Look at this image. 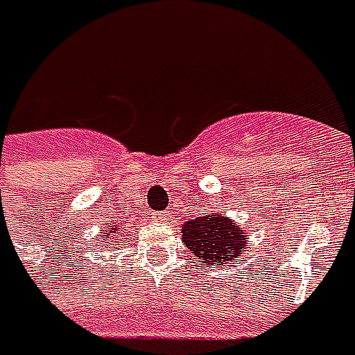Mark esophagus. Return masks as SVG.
I'll return each mask as SVG.
<instances>
[{"mask_svg":"<svg viewBox=\"0 0 355 355\" xmlns=\"http://www.w3.org/2000/svg\"><path fill=\"white\" fill-rule=\"evenodd\" d=\"M154 219H156V221H166V219H168V211L166 213H154Z\"/></svg>","mask_w":355,"mask_h":355,"instance_id":"1","label":"esophagus"}]
</instances>
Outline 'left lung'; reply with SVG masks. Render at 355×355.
Wrapping results in <instances>:
<instances>
[{
  "label": "left lung",
  "instance_id": "1",
  "mask_svg": "<svg viewBox=\"0 0 355 355\" xmlns=\"http://www.w3.org/2000/svg\"><path fill=\"white\" fill-rule=\"evenodd\" d=\"M184 245L201 263L215 268L233 265L245 249V233L223 215H203L187 221L182 229Z\"/></svg>",
  "mask_w": 355,
  "mask_h": 355
}]
</instances>
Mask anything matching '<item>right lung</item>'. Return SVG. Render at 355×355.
<instances>
[{"mask_svg": "<svg viewBox=\"0 0 355 355\" xmlns=\"http://www.w3.org/2000/svg\"><path fill=\"white\" fill-rule=\"evenodd\" d=\"M116 229H118V225H112V229H110V231H106V233H104V237H110V233H114Z\"/></svg>", "mask_w": 355, "mask_h": 355, "instance_id": "add662e5", "label": "right lung"}]
</instances>
